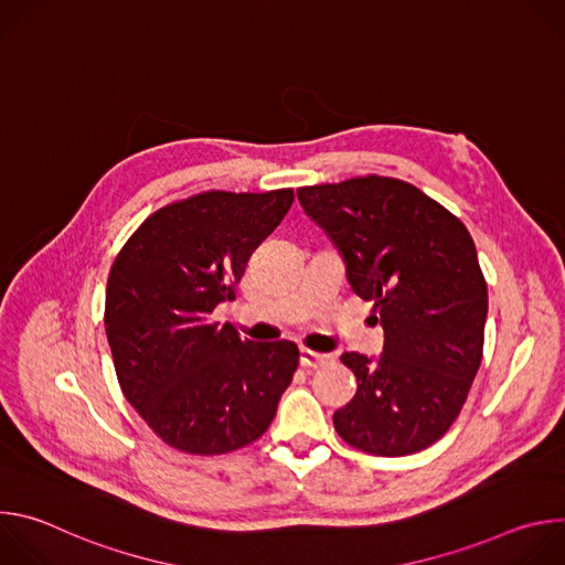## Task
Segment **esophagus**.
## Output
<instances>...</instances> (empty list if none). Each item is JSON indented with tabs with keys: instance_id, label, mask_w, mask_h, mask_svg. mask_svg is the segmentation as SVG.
<instances>
[{
	"instance_id": "obj_1",
	"label": "esophagus",
	"mask_w": 565,
	"mask_h": 565,
	"mask_svg": "<svg viewBox=\"0 0 565 565\" xmlns=\"http://www.w3.org/2000/svg\"><path fill=\"white\" fill-rule=\"evenodd\" d=\"M329 362H333V358L327 355V353H317L312 349H301L299 351V364L303 369H319V366H324Z\"/></svg>"
}]
</instances>
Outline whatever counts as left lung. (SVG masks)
<instances>
[{"mask_svg": "<svg viewBox=\"0 0 565 565\" xmlns=\"http://www.w3.org/2000/svg\"><path fill=\"white\" fill-rule=\"evenodd\" d=\"M297 196L342 250L353 290L373 301L384 329L380 360L342 355L358 391L335 412V431L373 456L427 449L458 418L482 360L488 281L471 234L391 177L308 185Z\"/></svg>", "mask_w": 565, "mask_h": 565, "instance_id": "8db88e82", "label": "left lung"}]
</instances>
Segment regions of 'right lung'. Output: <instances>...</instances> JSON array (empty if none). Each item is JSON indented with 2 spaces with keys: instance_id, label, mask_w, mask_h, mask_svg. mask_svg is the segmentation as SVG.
<instances>
[{
  "instance_id": "1",
  "label": "right lung",
  "mask_w": 565,
  "mask_h": 565,
  "mask_svg": "<svg viewBox=\"0 0 565 565\" xmlns=\"http://www.w3.org/2000/svg\"><path fill=\"white\" fill-rule=\"evenodd\" d=\"M292 188L207 190L149 214L114 259L105 329L129 405L170 447L218 456L270 427L299 364L295 342H250L212 319Z\"/></svg>"
}]
</instances>
